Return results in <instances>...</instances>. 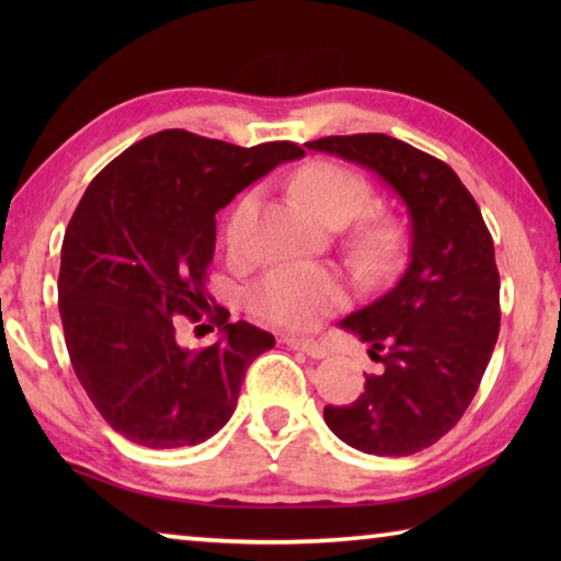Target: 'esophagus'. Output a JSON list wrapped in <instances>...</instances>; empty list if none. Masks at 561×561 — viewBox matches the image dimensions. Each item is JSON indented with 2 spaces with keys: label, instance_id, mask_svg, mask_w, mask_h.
<instances>
[{
  "label": "esophagus",
  "instance_id": "1",
  "mask_svg": "<svg viewBox=\"0 0 561 561\" xmlns=\"http://www.w3.org/2000/svg\"><path fill=\"white\" fill-rule=\"evenodd\" d=\"M284 344H287L294 351H301V354H307L309 358H327L329 356V348L324 344H319V341H311V339L287 336V339H284Z\"/></svg>",
  "mask_w": 561,
  "mask_h": 561
}]
</instances>
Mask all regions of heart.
<instances>
[{"mask_svg": "<svg viewBox=\"0 0 561 561\" xmlns=\"http://www.w3.org/2000/svg\"><path fill=\"white\" fill-rule=\"evenodd\" d=\"M297 201L317 213L329 225H346L368 210L374 201V187L356 170L336 163H311L294 178ZM254 201L244 195L227 215L225 244L232 254L244 250L247 220L252 215ZM393 234L378 225L368 232V244L376 252L391 250ZM346 304V289L334 272L311 267V264H284L254 284L250 291V307L254 314L287 329H311L331 311Z\"/></svg>", "mask_w": 561, "mask_h": 561, "instance_id": "heart-1", "label": "heart"}]
</instances>
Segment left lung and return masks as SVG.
<instances>
[{
    "label": "left lung",
    "mask_w": 561,
    "mask_h": 561,
    "mask_svg": "<svg viewBox=\"0 0 561 561\" xmlns=\"http://www.w3.org/2000/svg\"><path fill=\"white\" fill-rule=\"evenodd\" d=\"M391 185L411 217V260L391 289L341 327L368 344L381 371L348 405H327L336 438L371 455H413L440 440L478 393L500 334L495 244L450 165L386 136L304 144Z\"/></svg>",
    "instance_id": "1"
}]
</instances>
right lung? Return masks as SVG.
I'll return each instance as SVG.
<instances>
[{
    "instance_id": "obj_1",
    "label": "right lung",
    "mask_w": 561,
    "mask_h": 561,
    "mask_svg": "<svg viewBox=\"0 0 561 561\" xmlns=\"http://www.w3.org/2000/svg\"><path fill=\"white\" fill-rule=\"evenodd\" d=\"M301 156L289 140L240 148L173 128L91 180L64 234L59 311L76 378L126 440L183 448L232 417L247 368L274 336L209 307L215 213ZM173 316H210L221 339L180 347Z\"/></svg>"
}]
</instances>
